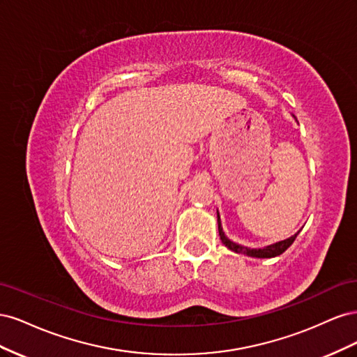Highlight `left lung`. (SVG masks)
Masks as SVG:
<instances>
[{"instance_id": "obj_1", "label": "left lung", "mask_w": 357, "mask_h": 357, "mask_svg": "<svg viewBox=\"0 0 357 357\" xmlns=\"http://www.w3.org/2000/svg\"><path fill=\"white\" fill-rule=\"evenodd\" d=\"M218 223H219V235H220V240L222 243L229 248V250L235 252V253H244L247 256H252V257H259V259H265V257H275V256H280L282 253H284L287 248L291 245V243L295 241L296 235L299 234H295L291 235L290 238L287 240H283V241H278V243H274L271 245H266L264 248H248V247H244V245H240L236 244L234 241H231L228 236L225 235L223 229H222V223H220V215H219V211H218Z\"/></svg>"}]
</instances>
